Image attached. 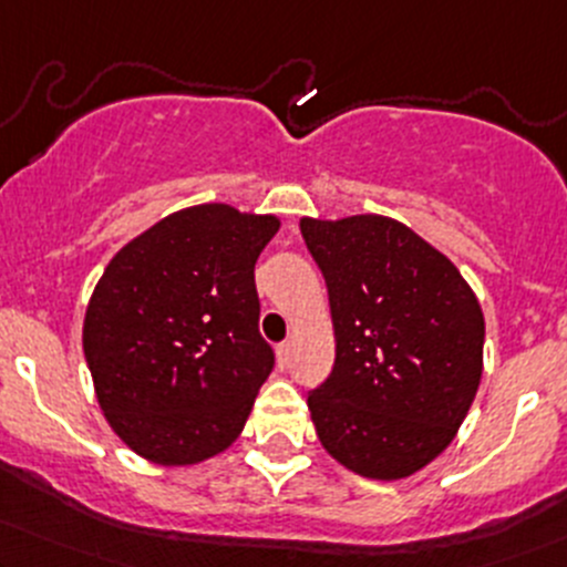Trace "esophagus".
Masks as SVG:
<instances>
[{"label": "esophagus", "mask_w": 567, "mask_h": 567, "mask_svg": "<svg viewBox=\"0 0 567 567\" xmlns=\"http://www.w3.org/2000/svg\"><path fill=\"white\" fill-rule=\"evenodd\" d=\"M290 358H293V344H290V341H285V344L277 347V365H279V369H288Z\"/></svg>", "instance_id": "esophagus-1"}]
</instances>
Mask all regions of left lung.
Returning <instances> with one entry per match:
<instances>
[{
    "label": "left lung",
    "instance_id": "obj_1",
    "mask_svg": "<svg viewBox=\"0 0 567 567\" xmlns=\"http://www.w3.org/2000/svg\"><path fill=\"white\" fill-rule=\"evenodd\" d=\"M331 301L333 371L307 403L352 474L395 482L463 425L484 369V315L457 266L384 215L301 217Z\"/></svg>",
    "mask_w": 567,
    "mask_h": 567
}]
</instances>
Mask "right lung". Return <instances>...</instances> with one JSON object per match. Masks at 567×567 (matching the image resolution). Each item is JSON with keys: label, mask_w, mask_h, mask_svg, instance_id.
Here are the masks:
<instances>
[{"label": "right lung", "mask_w": 567, "mask_h": 567, "mask_svg": "<svg viewBox=\"0 0 567 567\" xmlns=\"http://www.w3.org/2000/svg\"><path fill=\"white\" fill-rule=\"evenodd\" d=\"M277 231V215L196 204L134 236L99 277L85 363L104 420L140 457L196 465L239 439L274 369L255 260Z\"/></svg>", "instance_id": "obj_1"}]
</instances>
